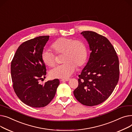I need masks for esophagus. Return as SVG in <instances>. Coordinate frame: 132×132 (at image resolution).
<instances>
[{
    "instance_id": "34e87169",
    "label": "esophagus",
    "mask_w": 132,
    "mask_h": 132,
    "mask_svg": "<svg viewBox=\"0 0 132 132\" xmlns=\"http://www.w3.org/2000/svg\"><path fill=\"white\" fill-rule=\"evenodd\" d=\"M70 79H69V78H67V79H62L61 80V81H69Z\"/></svg>"
}]
</instances>
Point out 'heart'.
<instances>
[{
    "mask_svg": "<svg viewBox=\"0 0 132 132\" xmlns=\"http://www.w3.org/2000/svg\"><path fill=\"white\" fill-rule=\"evenodd\" d=\"M52 48L57 55L64 54L63 62H64L50 71V76L52 78H68L76 70L77 66L79 68L83 66L87 61V49L82 40L60 38L53 43ZM42 59L45 64L49 67H53L56 64L55 55L50 51L43 52Z\"/></svg>",
    "mask_w": 132,
    "mask_h": 132,
    "instance_id": "b5f03b06",
    "label": "heart"
}]
</instances>
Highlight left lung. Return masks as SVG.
Instances as JSON below:
<instances>
[{
    "label": "left lung",
    "mask_w": 132,
    "mask_h": 132,
    "mask_svg": "<svg viewBox=\"0 0 132 132\" xmlns=\"http://www.w3.org/2000/svg\"><path fill=\"white\" fill-rule=\"evenodd\" d=\"M81 34L87 40L90 56L79 75L78 86L73 91L76 98L83 105L94 106L109 97L119 78V59L108 39L93 31Z\"/></svg>",
    "instance_id": "8db88e82"
}]
</instances>
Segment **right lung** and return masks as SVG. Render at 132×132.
I'll list each match as a JSON object with an SVG mask.
<instances>
[{
  "label": "right lung",
  "mask_w": 132,
  "mask_h": 132,
  "mask_svg": "<svg viewBox=\"0 0 132 132\" xmlns=\"http://www.w3.org/2000/svg\"><path fill=\"white\" fill-rule=\"evenodd\" d=\"M49 36H39L23 43L15 53L11 70L13 87L22 102L34 108L44 107L55 96L58 79L39 83L45 78L46 69L42 54Z\"/></svg>",
  "instance_id": "1"
}]
</instances>
